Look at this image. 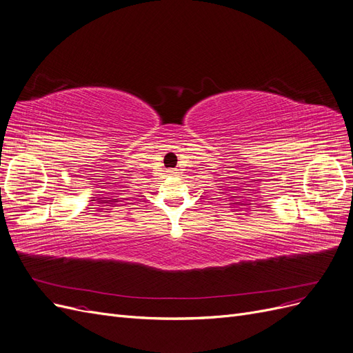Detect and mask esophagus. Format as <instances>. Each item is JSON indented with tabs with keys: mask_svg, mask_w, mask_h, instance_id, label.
Returning a JSON list of instances; mask_svg holds the SVG:
<instances>
[{
	"mask_svg": "<svg viewBox=\"0 0 353 353\" xmlns=\"http://www.w3.org/2000/svg\"><path fill=\"white\" fill-rule=\"evenodd\" d=\"M169 174H175V172H174V170H169Z\"/></svg>",
	"mask_w": 353,
	"mask_h": 353,
	"instance_id": "1",
	"label": "esophagus"
}]
</instances>
